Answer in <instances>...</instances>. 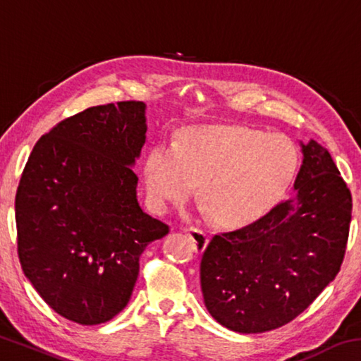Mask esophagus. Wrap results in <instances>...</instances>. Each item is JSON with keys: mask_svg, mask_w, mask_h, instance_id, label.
Masks as SVG:
<instances>
[{"mask_svg": "<svg viewBox=\"0 0 361 361\" xmlns=\"http://www.w3.org/2000/svg\"><path fill=\"white\" fill-rule=\"evenodd\" d=\"M183 231H185L186 234L192 239L195 252H200V250H202L207 245V234H205V231L199 229V228H194V226H189V228H185Z\"/></svg>", "mask_w": 361, "mask_h": 361, "instance_id": "obj_1", "label": "esophagus"}]
</instances>
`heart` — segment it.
Masks as SVG:
<instances>
[{"label": "heart", "instance_id": "obj_1", "mask_svg": "<svg viewBox=\"0 0 361 361\" xmlns=\"http://www.w3.org/2000/svg\"><path fill=\"white\" fill-rule=\"evenodd\" d=\"M290 138L247 127L202 126L183 130L176 145L159 143L145 164L152 205L166 210L199 194L216 223L242 226L264 215L295 176Z\"/></svg>", "mask_w": 361, "mask_h": 361}]
</instances>
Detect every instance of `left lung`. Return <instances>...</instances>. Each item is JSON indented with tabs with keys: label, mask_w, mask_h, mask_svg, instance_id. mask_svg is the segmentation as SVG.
I'll list each match as a JSON object with an SVG mask.
<instances>
[{
	"label": "left lung",
	"mask_w": 361,
	"mask_h": 361,
	"mask_svg": "<svg viewBox=\"0 0 361 361\" xmlns=\"http://www.w3.org/2000/svg\"><path fill=\"white\" fill-rule=\"evenodd\" d=\"M295 194L255 223L215 234L202 248L205 307L237 333H264L302 314L338 276L352 195L331 154L302 145Z\"/></svg>",
	"instance_id": "1"
}]
</instances>
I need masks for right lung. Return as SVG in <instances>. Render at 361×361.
I'll return each mask as SVG.
<instances>
[{"label":"right lung","instance_id":"add662e5","mask_svg":"<svg viewBox=\"0 0 361 361\" xmlns=\"http://www.w3.org/2000/svg\"><path fill=\"white\" fill-rule=\"evenodd\" d=\"M145 108L108 103L60 121L36 142L17 188L22 271L49 307L79 325L126 307L143 250L170 231L137 200Z\"/></svg>","mask_w":361,"mask_h":361}]
</instances>
